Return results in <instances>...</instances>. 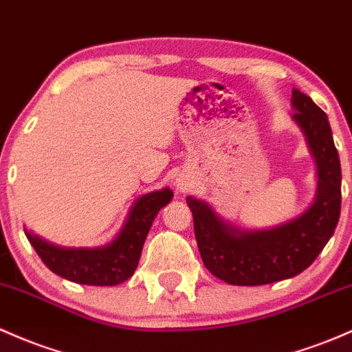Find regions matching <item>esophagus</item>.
Segmentation results:
<instances>
[{
  "instance_id": "obj_1",
  "label": "esophagus",
  "mask_w": 352,
  "mask_h": 352,
  "mask_svg": "<svg viewBox=\"0 0 352 352\" xmlns=\"http://www.w3.org/2000/svg\"><path fill=\"white\" fill-rule=\"evenodd\" d=\"M177 189H179V191H183V192H186L189 189V181L177 179Z\"/></svg>"
}]
</instances>
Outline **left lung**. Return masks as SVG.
<instances>
[{
	"label": "left lung",
	"instance_id": "obj_1",
	"mask_svg": "<svg viewBox=\"0 0 352 352\" xmlns=\"http://www.w3.org/2000/svg\"><path fill=\"white\" fill-rule=\"evenodd\" d=\"M293 120L302 129L318 166L314 203L298 218L270 229L244 231L221 219L204 201L188 196L195 236L206 270L234 286H261L298 276L334 234L341 212V163L326 113L293 89Z\"/></svg>",
	"mask_w": 352,
	"mask_h": 352
}]
</instances>
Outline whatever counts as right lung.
Listing matches in <instances>:
<instances>
[{"label":"right lung","instance_id":"add662e5","mask_svg":"<svg viewBox=\"0 0 352 352\" xmlns=\"http://www.w3.org/2000/svg\"><path fill=\"white\" fill-rule=\"evenodd\" d=\"M173 199L169 188L138 197L123 229L111 243L100 248H59L25 229L41 261L54 274L78 284L116 286L136 271L143 244L160 209Z\"/></svg>","mask_w":352,"mask_h":352}]
</instances>
